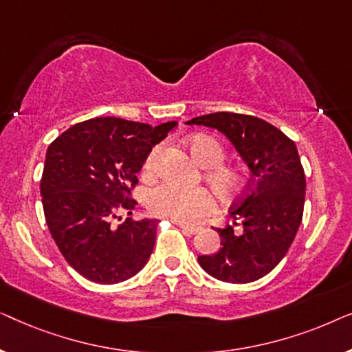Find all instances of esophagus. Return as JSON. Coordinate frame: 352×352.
Masks as SVG:
<instances>
[{"label":"esophagus","instance_id":"esophagus-1","mask_svg":"<svg viewBox=\"0 0 352 352\" xmlns=\"http://www.w3.org/2000/svg\"><path fill=\"white\" fill-rule=\"evenodd\" d=\"M181 229L186 235H194L200 230V228H197V226H184V224H181Z\"/></svg>","mask_w":352,"mask_h":352}]
</instances>
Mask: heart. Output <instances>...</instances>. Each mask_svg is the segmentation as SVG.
Instances as JSON below:
<instances>
[{"instance_id": "heart-1", "label": "heart", "mask_w": 352, "mask_h": 352, "mask_svg": "<svg viewBox=\"0 0 352 352\" xmlns=\"http://www.w3.org/2000/svg\"><path fill=\"white\" fill-rule=\"evenodd\" d=\"M192 157L206 171L205 179L223 200H232L242 194L248 184V175L237 166H226V148L218 139L199 134L189 139ZM160 148L155 147L144 162V175L151 176L155 171V160ZM147 210L153 216L176 221L181 224H192L204 216L213 213L214 199L205 187H181L173 182H162L152 187L146 195Z\"/></svg>"}]
</instances>
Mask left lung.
<instances>
[{
    "mask_svg": "<svg viewBox=\"0 0 352 352\" xmlns=\"http://www.w3.org/2000/svg\"><path fill=\"white\" fill-rule=\"evenodd\" d=\"M187 124L223 133L252 173L247 192L229 210L242 232L234 234L232 226L218 229L219 252L199 256L200 266L223 282L258 280L282 261L302 219L306 177L295 142L253 115L216 112Z\"/></svg>",
    "mask_w": 352,
    "mask_h": 352,
    "instance_id": "8db88e82",
    "label": "left lung"
}]
</instances>
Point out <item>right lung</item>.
Wrapping results in <instances>:
<instances>
[{
  "label": "right lung",
  "instance_id": "add662e5",
  "mask_svg": "<svg viewBox=\"0 0 352 352\" xmlns=\"http://www.w3.org/2000/svg\"><path fill=\"white\" fill-rule=\"evenodd\" d=\"M176 124L91 118L47 147L40 182L46 224L65 261L88 280H128L151 258L157 219L126 218L118 226L112 221L120 211L131 214L138 205L131 199L136 173Z\"/></svg>",
  "mask_w": 352,
  "mask_h": 352
}]
</instances>
